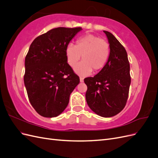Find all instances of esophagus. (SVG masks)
Listing matches in <instances>:
<instances>
[{
  "label": "esophagus",
  "mask_w": 158,
  "mask_h": 158,
  "mask_svg": "<svg viewBox=\"0 0 158 158\" xmlns=\"http://www.w3.org/2000/svg\"><path fill=\"white\" fill-rule=\"evenodd\" d=\"M79 79H80V82L81 83H83L84 81V79L83 77H80Z\"/></svg>",
  "instance_id": "34e87169"
}]
</instances>
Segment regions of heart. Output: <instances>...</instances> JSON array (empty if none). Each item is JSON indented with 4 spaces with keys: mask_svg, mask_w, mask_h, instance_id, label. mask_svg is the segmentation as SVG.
I'll return each instance as SVG.
<instances>
[{
    "mask_svg": "<svg viewBox=\"0 0 158 158\" xmlns=\"http://www.w3.org/2000/svg\"><path fill=\"white\" fill-rule=\"evenodd\" d=\"M65 54L68 65L74 67L82 56L83 61L75 67L80 75H88L101 71L106 65L110 56L109 45L105 40L93 34L85 35L79 38L75 45L67 46Z\"/></svg>",
    "mask_w": 158,
    "mask_h": 158,
    "instance_id": "obj_1",
    "label": "heart"
}]
</instances>
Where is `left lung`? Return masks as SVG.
<instances>
[{"label":"left lung","mask_w":158,"mask_h":158,"mask_svg":"<svg viewBox=\"0 0 158 158\" xmlns=\"http://www.w3.org/2000/svg\"><path fill=\"white\" fill-rule=\"evenodd\" d=\"M105 33L110 48L106 65L93 77L84 79L87 90L85 94L88 106L102 117L118 114L127 103L131 83L127 52L114 35Z\"/></svg>","instance_id":"1"}]
</instances>
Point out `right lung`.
Returning a JSON list of instances; mask_svg holds the SVG:
<instances>
[{
    "mask_svg": "<svg viewBox=\"0 0 158 158\" xmlns=\"http://www.w3.org/2000/svg\"><path fill=\"white\" fill-rule=\"evenodd\" d=\"M81 28L60 27L35 38L25 58L24 81L31 106L46 118L61 114L79 77L67 62V46Z\"/></svg>",
    "mask_w": 158,
    "mask_h": 158,
    "instance_id": "obj_1",
    "label": "right lung"
}]
</instances>
